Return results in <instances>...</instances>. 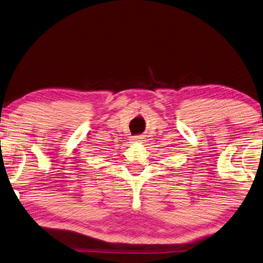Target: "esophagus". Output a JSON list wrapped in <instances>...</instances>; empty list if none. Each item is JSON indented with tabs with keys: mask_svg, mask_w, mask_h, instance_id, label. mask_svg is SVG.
I'll list each match as a JSON object with an SVG mask.
<instances>
[{
	"mask_svg": "<svg viewBox=\"0 0 263 263\" xmlns=\"http://www.w3.org/2000/svg\"><path fill=\"white\" fill-rule=\"evenodd\" d=\"M133 140L137 141V142H139V141L144 140V137H142V136H136V137H133Z\"/></svg>",
	"mask_w": 263,
	"mask_h": 263,
	"instance_id": "34e87169",
	"label": "esophagus"
}]
</instances>
